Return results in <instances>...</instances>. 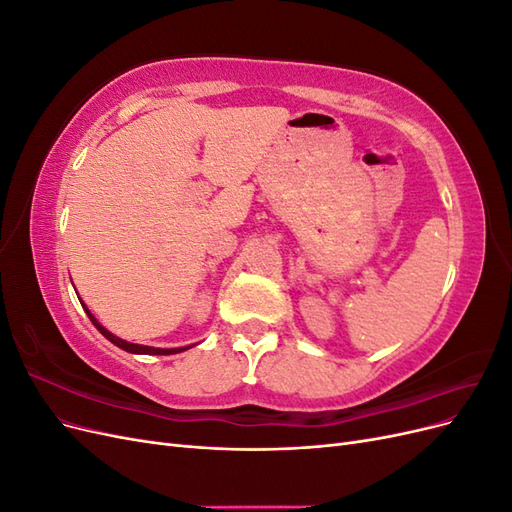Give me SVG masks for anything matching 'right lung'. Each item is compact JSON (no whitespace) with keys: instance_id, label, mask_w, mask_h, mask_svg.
Wrapping results in <instances>:
<instances>
[{"instance_id":"right-lung-1","label":"right lung","mask_w":512,"mask_h":512,"mask_svg":"<svg viewBox=\"0 0 512 512\" xmlns=\"http://www.w3.org/2000/svg\"><path fill=\"white\" fill-rule=\"evenodd\" d=\"M81 305L85 307V303L81 301ZM85 312H87V316H89V320L94 322V327L108 339V342H113L117 348H121V350H126V352H132V354H177V352H183V350H188V348H192V346H183V348H151V346H141V344H130V342H126V339H121V337H117V335H113L111 331H106L102 324L91 316V312L89 309L85 307Z\"/></svg>"}]
</instances>
